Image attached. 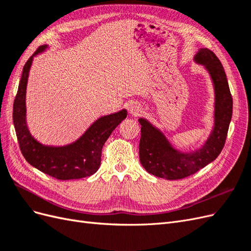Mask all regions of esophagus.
Segmentation results:
<instances>
[{
    "label": "esophagus",
    "mask_w": 251,
    "mask_h": 251,
    "mask_svg": "<svg viewBox=\"0 0 251 251\" xmlns=\"http://www.w3.org/2000/svg\"><path fill=\"white\" fill-rule=\"evenodd\" d=\"M127 111L132 116H137L142 112V107L139 103L132 101V102L128 103V105H127Z\"/></svg>",
    "instance_id": "1"
}]
</instances>
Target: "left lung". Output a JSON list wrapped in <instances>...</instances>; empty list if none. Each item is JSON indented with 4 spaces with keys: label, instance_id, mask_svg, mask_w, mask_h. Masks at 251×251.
<instances>
[{
    "label": "left lung",
    "instance_id": "1",
    "mask_svg": "<svg viewBox=\"0 0 251 251\" xmlns=\"http://www.w3.org/2000/svg\"><path fill=\"white\" fill-rule=\"evenodd\" d=\"M205 67L215 89V125L203 146L191 153L174 149L164 134L147 119L139 118L141 137L139 158L147 172L159 178L178 180L197 173L220 155L232 116V97L224 68L212 51L201 48L194 57Z\"/></svg>",
    "mask_w": 251,
    "mask_h": 251
}]
</instances>
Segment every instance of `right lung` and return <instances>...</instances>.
I'll use <instances>...</instances> for the list:
<instances>
[{
	"instance_id": "right-lung-1",
	"label": "right lung",
	"mask_w": 251,
	"mask_h": 251,
	"mask_svg": "<svg viewBox=\"0 0 251 251\" xmlns=\"http://www.w3.org/2000/svg\"><path fill=\"white\" fill-rule=\"evenodd\" d=\"M46 48L47 45L41 46L26 62L13 103L12 118L21 151L29 164L55 179L71 180L91 176L100 169L103 144L126 118V110L98 118L81 137L64 147L44 146L34 139L26 123V89L33 57Z\"/></svg>"
}]
</instances>
